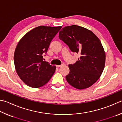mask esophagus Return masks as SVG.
<instances>
[{
  "instance_id": "obj_1",
  "label": "esophagus",
  "mask_w": 122,
  "mask_h": 122,
  "mask_svg": "<svg viewBox=\"0 0 122 122\" xmlns=\"http://www.w3.org/2000/svg\"><path fill=\"white\" fill-rule=\"evenodd\" d=\"M62 66H63V65H56V66L57 68H59V67H62Z\"/></svg>"
}]
</instances>
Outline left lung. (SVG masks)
Returning <instances> with one entry per match:
<instances>
[{
    "instance_id": "1",
    "label": "left lung",
    "mask_w": 122,
    "mask_h": 122,
    "mask_svg": "<svg viewBox=\"0 0 122 122\" xmlns=\"http://www.w3.org/2000/svg\"><path fill=\"white\" fill-rule=\"evenodd\" d=\"M59 37L72 52L81 55L75 64L69 65L66 80L77 89L90 87L98 80L105 66V52L100 39L91 30L76 25L62 29Z\"/></svg>"
}]
</instances>
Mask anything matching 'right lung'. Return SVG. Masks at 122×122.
Segmentation results:
<instances>
[{
    "label": "right lung",
    "mask_w": 122,
    "mask_h": 122,
    "mask_svg": "<svg viewBox=\"0 0 122 122\" xmlns=\"http://www.w3.org/2000/svg\"><path fill=\"white\" fill-rule=\"evenodd\" d=\"M61 26H39L26 33L19 41L14 55L15 70L26 85L38 88L48 82L56 69L43 61V55Z\"/></svg>",
    "instance_id": "right-lung-1"
}]
</instances>
